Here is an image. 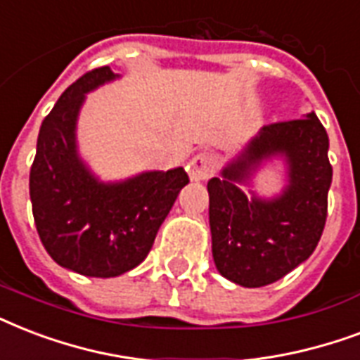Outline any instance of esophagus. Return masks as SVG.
Returning a JSON list of instances; mask_svg holds the SVG:
<instances>
[{
    "mask_svg": "<svg viewBox=\"0 0 360 360\" xmlns=\"http://www.w3.org/2000/svg\"><path fill=\"white\" fill-rule=\"evenodd\" d=\"M216 171V158L212 154H197L191 160V171L189 178L191 180H206Z\"/></svg>",
    "mask_w": 360,
    "mask_h": 360,
    "instance_id": "1",
    "label": "esophagus"
}]
</instances>
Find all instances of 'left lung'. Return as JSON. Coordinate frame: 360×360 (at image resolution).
<instances>
[{
    "label": "left lung",
    "instance_id": "left-lung-1",
    "mask_svg": "<svg viewBox=\"0 0 360 360\" xmlns=\"http://www.w3.org/2000/svg\"><path fill=\"white\" fill-rule=\"evenodd\" d=\"M280 162L284 188L257 191L255 178ZM333 182L328 136L316 112L266 125L208 180L212 257L224 278L242 287L274 283L316 250Z\"/></svg>",
    "mask_w": 360,
    "mask_h": 360
}]
</instances>
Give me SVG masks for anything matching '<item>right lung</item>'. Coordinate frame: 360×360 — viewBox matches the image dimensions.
Returning <instances> with one entry per match:
<instances>
[{"label": "right lung", "mask_w": 360, "mask_h": 360, "mask_svg": "<svg viewBox=\"0 0 360 360\" xmlns=\"http://www.w3.org/2000/svg\"><path fill=\"white\" fill-rule=\"evenodd\" d=\"M110 67L86 73L67 88L37 136L30 172L33 219L56 263L90 278H116L141 264L189 182L182 167L103 180L79 148L86 96L118 80Z\"/></svg>", "instance_id": "1"}]
</instances>
